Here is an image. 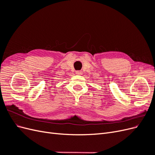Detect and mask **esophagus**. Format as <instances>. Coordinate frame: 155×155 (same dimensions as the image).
<instances>
[{
	"label": "esophagus",
	"mask_w": 155,
	"mask_h": 155,
	"mask_svg": "<svg viewBox=\"0 0 155 155\" xmlns=\"http://www.w3.org/2000/svg\"><path fill=\"white\" fill-rule=\"evenodd\" d=\"M76 74L78 75H81L82 74V72L81 71H79V70H78V71L76 72Z\"/></svg>",
	"instance_id": "esophagus-1"
}]
</instances>
